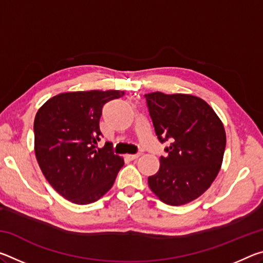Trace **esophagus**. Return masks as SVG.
Masks as SVG:
<instances>
[{
	"label": "esophagus",
	"instance_id": "1",
	"mask_svg": "<svg viewBox=\"0 0 263 263\" xmlns=\"http://www.w3.org/2000/svg\"><path fill=\"white\" fill-rule=\"evenodd\" d=\"M140 157V154L138 153V154H127L126 155V158L128 159V160H136V159H138Z\"/></svg>",
	"mask_w": 263,
	"mask_h": 263
}]
</instances>
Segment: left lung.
<instances>
[{"instance_id":"1","label":"left lung","mask_w":263,"mask_h":263,"mask_svg":"<svg viewBox=\"0 0 263 263\" xmlns=\"http://www.w3.org/2000/svg\"><path fill=\"white\" fill-rule=\"evenodd\" d=\"M155 135L171 141L160 158L151 190L168 205H183L210 188L220 171L226 146L224 125L205 101L188 94L145 95Z\"/></svg>"}]
</instances>
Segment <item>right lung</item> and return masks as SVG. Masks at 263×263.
<instances>
[{
    "label": "right lung",
    "mask_w": 263,
    "mask_h": 263,
    "mask_svg": "<svg viewBox=\"0 0 263 263\" xmlns=\"http://www.w3.org/2000/svg\"><path fill=\"white\" fill-rule=\"evenodd\" d=\"M121 90L69 91L53 96L34 118V153L53 189L72 203L100 199L114 185L124 160L110 142L97 147L102 108Z\"/></svg>",
    "instance_id": "1"
}]
</instances>
